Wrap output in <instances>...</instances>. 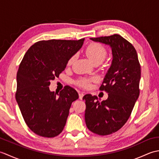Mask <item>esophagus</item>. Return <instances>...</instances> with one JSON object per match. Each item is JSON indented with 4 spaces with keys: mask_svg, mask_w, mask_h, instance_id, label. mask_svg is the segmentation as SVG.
I'll use <instances>...</instances> for the list:
<instances>
[{
    "mask_svg": "<svg viewBox=\"0 0 159 159\" xmlns=\"http://www.w3.org/2000/svg\"><path fill=\"white\" fill-rule=\"evenodd\" d=\"M84 95H85V94H84L83 93H79V99L80 100H82Z\"/></svg>",
    "mask_w": 159,
    "mask_h": 159,
    "instance_id": "1",
    "label": "esophagus"
}]
</instances>
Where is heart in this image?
Segmentation results:
<instances>
[{
    "label": "heart",
    "instance_id": "obj_1",
    "mask_svg": "<svg viewBox=\"0 0 159 159\" xmlns=\"http://www.w3.org/2000/svg\"><path fill=\"white\" fill-rule=\"evenodd\" d=\"M86 55L88 57L91 61L93 63L96 62H102L107 57V50L103 46L98 43H92L87 47L86 48ZM76 59V55L72 56L67 61V65L70 66L72 64L74 61ZM95 80V79H81L79 82V85L81 87H87L90 84L91 81Z\"/></svg>",
    "mask_w": 159,
    "mask_h": 159
}]
</instances>
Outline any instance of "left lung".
<instances>
[{
	"label": "left lung",
	"mask_w": 159,
	"mask_h": 159,
	"mask_svg": "<svg viewBox=\"0 0 159 159\" xmlns=\"http://www.w3.org/2000/svg\"><path fill=\"white\" fill-rule=\"evenodd\" d=\"M109 46L113 59L104 76L101 90L109 93L102 102L96 96L86 94L85 120L87 128L99 135L117 131L129 118L139 96L141 66L134 46L120 35L90 38Z\"/></svg>",
	"instance_id": "1"
}]
</instances>
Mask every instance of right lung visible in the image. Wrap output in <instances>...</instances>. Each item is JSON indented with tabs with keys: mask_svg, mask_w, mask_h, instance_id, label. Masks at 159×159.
I'll use <instances>...</instances> for the list:
<instances>
[{
	"mask_svg": "<svg viewBox=\"0 0 159 159\" xmlns=\"http://www.w3.org/2000/svg\"><path fill=\"white\" fill-rule=\"evenodd\" d=\"M84 40L39 41L24 56L17 72L16 99L26 124L39 136L51 138L61 133L72 103L79 98L70 86L59 93L50 92L49 85L81 48Z\"/></svg>",
	"mask_w": 159,
	"mask_h": 159,
	"instance_id": "right-lung-1",
	"label": "right lung"
}]
</instances>
